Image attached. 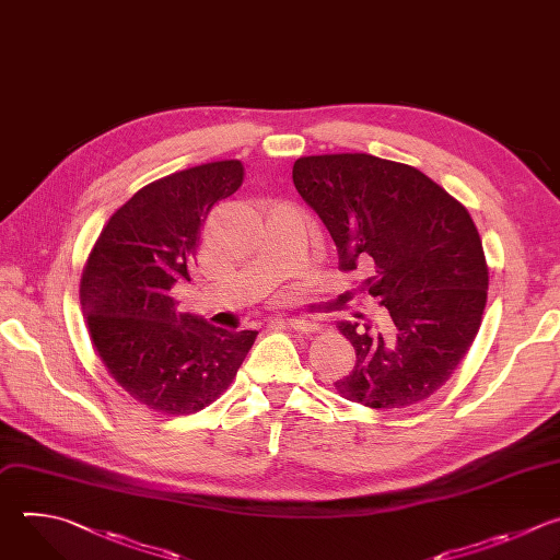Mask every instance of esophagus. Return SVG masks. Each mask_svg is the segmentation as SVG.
<instances>
[{
    "label": "esophagus",
    "instance_id": "34e87169",
    "mask_svg": "<svg viewBox=\"0 0 560 560\" xmlns=\"http://www.w3.org/2000/svg\"><path fill=\"white\" fill-rule=\"evenodd\" d=\"M282 322L293 326V328H298V330H304V332H313L317 328V324L313 319H308V317H284Z\"/></svg>",
    "mask_w": 560,
    "mask_h": 560
}]
</instances>
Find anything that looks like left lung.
<instances>
[{"label": "left lung", "mask_w": 560, "mask_h": 560, "mask_svg": "<svg viewBox=\"0 0 560 560\" xmlns=\"http://www.w3.org/2000/svg\"><path fill=\"white\" fill-rule=\"evenodd\" d=\"M293 185L319 215L340 269L371 267L364 289L388 308L384 330L342 319L355 366L338 393L404 408L451 380L488 300V265L468 209L419 170L371 154L304 156Z\"/></svg>", "instance_id": "1"}]
</instances>
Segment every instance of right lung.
<instances>
[{"label":"right lung","instance_id":"right-lung-1","mask_svg":"<svg viewBox=\"0 0 560 560\" xmlns=\"http://www.w3.org/2000/svg\"><path fill=\"white\" fill-rule=\"evenodd\" d=\"M241 161L189 167L139 189L103 228L81 278L90 340L135 399L189 415L236 377L258 330H228L180 313L174 284L189 282L209 209L243 183Z\"/></svg>","mask_w":560,"mask_h":560}]
</instances>
